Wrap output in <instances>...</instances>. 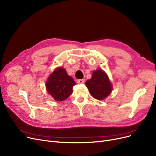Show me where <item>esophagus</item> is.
I'll return each instance as SVG.
<instances>
[{"mask_svg": "<svg viewBox=\"0 0 156 156\" xmlns=\"http://www.w3.org/2000/svg\"><path fill=\"white\" fill-rule=\"evenodd\" d=\"M77 82L78 83H83L84 82H85V80H84L83 79H80V80H78Z\"/></svg>", "mask_w": 156, "mask_h": 156, "instance_id": "obj_1", "label": "esophagus"}]
</instances>
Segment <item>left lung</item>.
<instances>
[{"mask_svg": "<svg viewBox=\"0 0 156 156\" xmlns=\"http://www.w3.org/2000/svg\"><path fill=\"white\" fill-rule=\"evenodd\" d=\"M86 85L92 97L97 100H103L112 92V86L108 75L103 70H94L91 79Z\"/></svg>", "mask_w": 156, "mask_h": 156, "instance_id": "obj_1", "label": "left lung"}]
</instances>
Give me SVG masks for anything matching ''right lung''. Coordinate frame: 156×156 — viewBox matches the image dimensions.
<instances>
[{
    "label": "right lung",
    "mask_w": 156,
    "mask_h": 156,
    "mask_svg": "<svg viewBox=\"0 0 156 156\" xmlns=\"http://www.w3.org/2000/svg\"><path fill=\"white\" fill-rule=\"evenodd\" d=\"M76 83L74 79L68 75L65 69L57 68L48 78L46 90L57 101H63L72 94L73 87Z\"/></svg>",
    "instance_id": "add662e5"
}]
</instances>
